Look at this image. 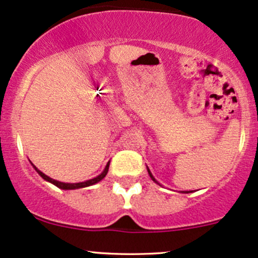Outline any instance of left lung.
<instances>
[{
	"instance_id": "1",
	"label": "left lung",
	"mask_w": 258,
	"mask_h": 258,
	"mask_svg": "<svg viewBox=\"0 0 258 258\" xmlns=\"http://www.w3.org/2000/svg\"><path fill=\"white\" fill-rule=\"evenodd\" d=\"M147 170H148V173H149L150 178H152V179H153V180H154V182H155V183H158V184H159V185H161V184H160V183L158 182V180H156L155 178H154V176H153V174H152V172H150V170H149V168H148V167H147ZM182 193H190V191H182Z\"/></svg>"
}]
</instances>
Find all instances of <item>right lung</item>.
<instances>
[{
  "label": "right lung",
  "instance_id": "right-lung-1",
  "mask_svg": "<svg viewBox=\"0 0 258 258\" xmlns=\"http://www.w3.org/2000/svg\"><path fill=\"white\" fill-rule=\"evenodd\" d=\"M30 164L32 165V167H34L35 170H36V172H37L38 174H40V176L42 177V178H43L44 180H47V182L52 183V184H54L55 186H58V188H60V189H64V190H72V189H80V188H86V186L93 185V184H96V183L100 182V180H102V179L104 178V177L106 176V173H108V170H109V165H110V161H108V164H106V166H105L104 170H103V172L100 173V174H98V176H97V177H94V178H92V179L85 180V182H80V183H64V182H59V180H55V179H53V178H51V177L46 176V174H44L43 172H41V171L38 170V168H37L36 166H35V165L32 164V162H30Z\"/></svg>",
  "mask_w": 258,
  "mask_h": 258
}]
</instances>
